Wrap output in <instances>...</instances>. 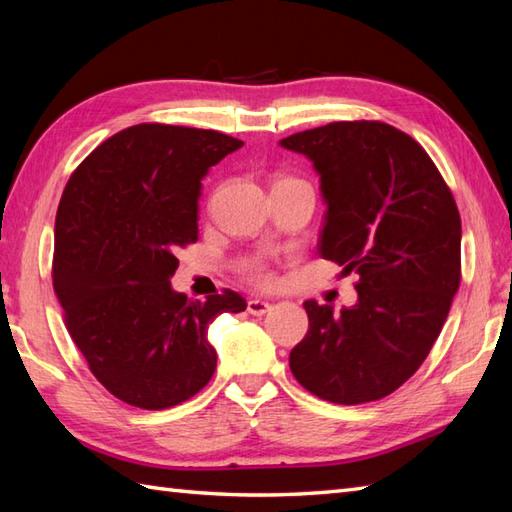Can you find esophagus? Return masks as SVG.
Masks as SVG:
<instances>
[{"instance_id": "1", "label": "esophagus", "mask_w": 512, "mask_h": 512, "mask_svg": "<svg viewBox=\"0 0 512 512\" xmlns=\"http://www.w3.org/2000/svg\"><path fill=\"white\" fill-rule=\"evenodd\" d=\"M246 310H248L250 314H255V317H262V314H266V312L270 310V303H268V301H262V299H248Z\"/></svg>"}]
</instances>
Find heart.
Returning a JSON list of instances; mask_svg holds the SVG:
<instances>
[{
	"label": "heart",
	"mask_w": 512,
	"mask_h": 512,
	"mask_svg": "<svg viewBox=\"0 0 512 512\" xmlns=\"http://www.w3.org/2000/svg\"><path fill=\"white\" fill-rule=\"evenodd\" d=\"M244 270H246V277L257 286H268L270 281H273V275H270L268 266L264 262H259V259H255V262H248Z\"/></svg>",
	"instance_id": "1"
}]
</instances>
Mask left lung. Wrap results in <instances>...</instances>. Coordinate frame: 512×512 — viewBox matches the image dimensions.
<instances>
[{
	"mask_svg": "<svg viewBox=\"0 0 512 512\" xmlns=\"http://www.w3.org/2000/svg\"><path fill=\"white\" fill-rule=\"evenodd\" d=\"M321 173L323 259L356 273L358 301L303 303L290 352L301 387L336 405L389 396L429 356L462 279L458 204L418 140L380 121H339L281 140Z\"/></svg>",
	"mask_w": 512,
	"mask_h": 512,
	"instance_id": "obj_1",
	"label": "left lung"
}]
</instances>
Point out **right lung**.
<instances>
[{"label": "right lung", "instance_id": "obj_1", "mask_svg": "<svg viewBox=\"0 0 512 512\" xmlns=\"http://www.w3.org/2000/svg\"><path fill=\"white\" fill-rule=\"evenodd\" d=\"M242 145L215 129L140 123L103 140L65 184L54 295L90 372L127 405L160 411L198 394L217 365L209 323L246 310L228 288L191 301L169 281L178 250L198 242L202 178Z\"/></svg>", "mask_w": 512, "mask_h": 512}]
</instances>
